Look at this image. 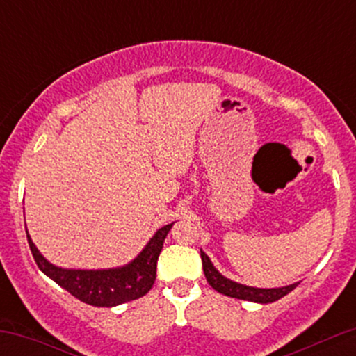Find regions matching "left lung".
Masks as SVG:
<instances>
[{"instance_id": "1", "label": "left lung", "mask_w": 356, "mask_h": 356, "mask_svg": "<svg viewBox=\"0 0 356 356\" xmlns=\"http://www.w3.org/2000/svg\"><path fill=\"white\" fill-rule=\"evenodd\" d=\"M202 257V269L204 275H206L207 283H209L216 291L222 293V295L238 298V300H246V301H254V303H273L277 301L280 298L288 295L289 291L296 288L298 283L283 286V288H271V289H263V288H251V286H244L234 281L224 277L220 273L212 266L211 259L204 251H201Z\"/></svg>"}]
</instances>
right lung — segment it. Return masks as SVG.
<instances>
[{
  "mask_svg": "<svg viewBox=\"0 0 356 356\" xmlns=\"http://www.w3.org/2000/svg\"><path fill=\"white\" fill-rule=\"evenodd\" d=\"M170 227L172 224H167L155 232L144 251L130 264L117 269H102V271H81V269H61L53 266L40 254L33 241L28 236V231L26 238L31 254L44 275L83 303L110 308V306L137 300L150 291L155 281L159 254H161Z\"/></svg>",
  "mask_w": 356,
  "mask_h": 356,
  "instance_id": "obj_1",
  "label": "right lung"
}]
</instances>
